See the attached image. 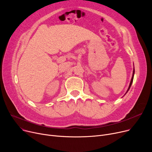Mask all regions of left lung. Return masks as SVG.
<instances>
[{"label":"left lung","mask_w":152,"mask_h":152,"mask_svg":"<svg viewBox=\"0 0 152 152\" xmlns=\"http://www.w3.org/2000/svg\"><path fill=\"white\" fill-rule=\"evenodd\" d=\"M134 73H135V70H134V69H133V73H132V78H131V83H130V84H129V87H128V89H127V92H126V93L128 92V91L129 90V89H130V87H131V84H132V81H133V79H134Z\"/></svg>","instance_id":"left-lung-1"}]
</instances>
